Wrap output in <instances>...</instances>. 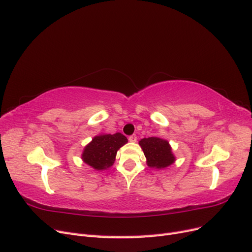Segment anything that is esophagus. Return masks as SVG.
Returning <instances> with one entry per match:
<instances>
[{
    "label": "esophagus",
    "mask_w": 252,
    "mask_h": 252,
    "mask_svg": "<svg viewBox=\"0 0 252 252\" xmlns=\"http://www.w3.org/2000/svg\"><path fill=\"white\" fill-rule=\"evenodd\" d=\"M136 139H138V136H136L135 134H132V135H130L129 136V142H132V143H134V142H136Z\"/></svg>",
    "instance_id": "34e87169"
}]
</instances>
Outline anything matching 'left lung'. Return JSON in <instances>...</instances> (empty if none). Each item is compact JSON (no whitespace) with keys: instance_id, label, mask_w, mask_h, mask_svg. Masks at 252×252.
Listing matches in <instances>:
<instances>
[{"instance_id":"left-lung-1","label":"left lung","mask_w":252,"mask_h":252,"mask_svg":"<svg viewBox=\"0 0 252 252\" xmlns=\"http://www.w3.org/2000/svg\"><path fill=\"white\" fill-rule=\"evenodd\" d=\"M146 158V163L150 168L164 169L175 162V156L167 140L151 136L144 138L139 142Z\"/></svg>"}]
</instances>
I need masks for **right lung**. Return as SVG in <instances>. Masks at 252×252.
Instances as JSON below:
<instances>
[{
	"label": "right lung",
	"instance_id": "add662e5",
	"mask_svg": "<svg viewBox=\"0 0 252 252\" xmlns=\"http://www.w3.org/2000/svg\"><path fill=\"white\" fill-rule=\"evenodd\" d=\"M127 142L126 136L120 132L97 134L84 147L81 158L94 170H105L113 165L118 150Z\"/></svg>",
	"mask_w": 252,
	"mask_h": 252
}]
</instances>
